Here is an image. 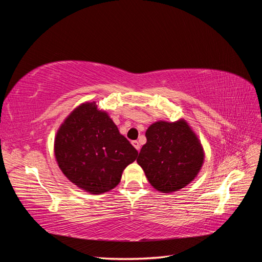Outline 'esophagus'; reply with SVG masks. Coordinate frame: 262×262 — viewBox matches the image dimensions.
I'll use <instances>...</instances> for the list:
<instances>
[{
    "label": "esophagus",
    "mask_w": 262,
    "mask_h": 262,
    "mask_svg": "<svg viewBox=\"0 0 262 262\" xmlns=\"http://www.w3.org/2000/svg\"><path fill=\"white\" fill-rule=\"evenodd\" d=\"M132 145L136 147L138 150H140V143L138 141H132Z\"/></svg>",
    "instance_id": "obj_1"
}]
</instances>
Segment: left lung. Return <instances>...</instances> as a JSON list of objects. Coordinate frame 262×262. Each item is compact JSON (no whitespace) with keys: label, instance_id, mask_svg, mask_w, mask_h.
I'll return each instance as SVG.
<instances>
[{"label":"left lung","instance_id":"8db88e82","mask_svg":"<svg viewBox=\"0 0 262 262\" xmlns=\"http://www.w3.org/2000/svg\"><path fill=\"white\" fill-rule=\"evenodd\" d=\"M145 137L146 143L137 162L156 190L163 193L178 191L196 177L204 152L186 120L157 121L148 126Z\"/></svg>","mask_w":262,"mask_h":262}]
</instances>
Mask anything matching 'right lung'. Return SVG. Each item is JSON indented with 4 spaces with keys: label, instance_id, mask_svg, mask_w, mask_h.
Segmentation results:
<instances>
[{
    "label": "right lung",
    "instance_id": "obj_1",
    "mask_svg": "<svg viewBox=\"0 0 262 262\" xmlns=\"http://www.w3.org/2000/svg\"><path fill=\"white\" fill-rule=\"evenodd\" d=\"M55 160L64 176L85 191L100 194L120 182L138 150L96 102H84L71 113L54 140Z\"/></svg>",
    "mask_w": 262,
    "mask_h": 262
}]
</instances>
